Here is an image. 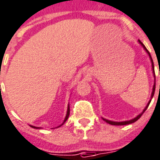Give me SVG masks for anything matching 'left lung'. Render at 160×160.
I'll list each match as a JSON object with an SVG mask.
<instances>
[{
  "instance_id": "obj_1",
  "label": "left lung",
  "mask_w": 160,
  "mask_h": 160,
  "mask_svg": "<svg viewBox=\"0 0 160 160\" xmlns=\"http://www.w3.org/2000/svg\"><path fill=\"white\" fill-rule=\"evenodd\" d=\"M138 42H139V45H141V46L143 47V48L144 49V51H146V53L149 55V59H150V61H151V66H152V71H153V75H154V79H155V74H154V62H153V60H152V57L151 55H150V53L149 52V51L147 50L146 47L144 46V45L143 43H142L141 41H138ZM154 90H155V80H154V85H153V90H152V93H151V96H150V100H149V102H148V104H147V105L145 106V108H144V109H143V111L140 113L139 114H138L136 117H134V119H129V120H125V121H120V122H117V121H112V120H109V119H105V118H103L102 119L104 121H105L106 123H108V124H112V125H126V124H132V123H134L135 121H137L138 119L141 117V115L144 113V111L146 110L147 108H148V106L149 105V104H150V102H151V100L152 98H153V96H154Z\"/></svg>"
}]
</instances>
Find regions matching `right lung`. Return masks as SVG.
<instances>
[{
    "label": "right lung",
    "instance_id": "1",
    "mask_svg": "<svg viewBox=\"0 0 160 160\" xmlns=\"http://www.w3.org/2000/svg\"><path fill=\"white\" fill-rule=\"evenodd\" d=\"M69 115H70V105H68L67 112H66V115H65V119H64V121H63L62 124H60V125H59L58 127H56V128H59V127H60L61 125H63V124H64V123H65V122L68 119V118H69ZM30 126H31V128H34V129H41L40 127H36V126H33V125H30Z\"/></svg>",
    "mask_w": 160,
    "mask_h": 160
}]
</instances>
